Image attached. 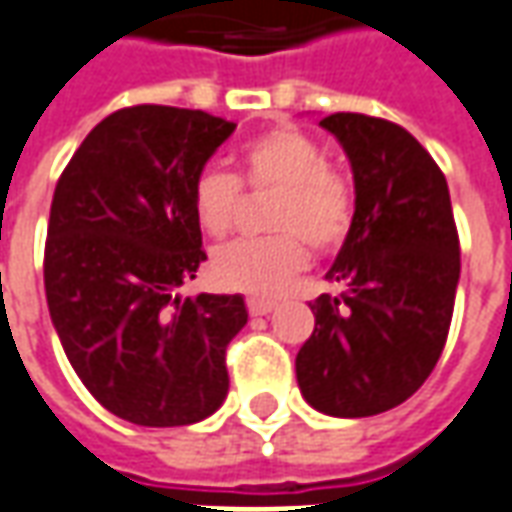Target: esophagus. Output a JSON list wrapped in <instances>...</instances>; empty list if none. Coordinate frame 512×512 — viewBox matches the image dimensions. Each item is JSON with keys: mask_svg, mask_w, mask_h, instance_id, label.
I'll return each instance as SVG.
<instances>
[{"mask_svg": "<svg viewBox=\"0 0 512 512\" xmlns=\"http://www.w3.org/2000/svg\"><path fill=\"white\" fill-rule=\"evenodd\" d=\"M246 308H249V314L252 316H266L277 308V302L266 300V297H249V300H246Z\"/></svg>", "mask_w": 512, "mask_h": 512, "instance_id": "esophagus-1", "label": "esophagus"}]
</instances>
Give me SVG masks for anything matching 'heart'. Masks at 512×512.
<instances>
[{
  "instance_id": "heart-1",
  "label": "heart",
  "mask_w": 512,
  "mask_h": 512,
  "mask_svg": "<svg viewBox=\"0 0 512 512\" xmlns=\"http://www.w3.org/2000/svg\"><path fill=\"white\" fill-rule=\"evenodd\" d=\"M243 173L204 168L193 182L198 227L224 238L241 212L243 188L274 190L269 229L274 235L221 246L210 260L215 283L229 291L274 297L308 266V240L316 252H333L353 224V190L342 173L328 168L322 145L300 128L280 125L246 142Z\"/></svg>"
}]
</instances>
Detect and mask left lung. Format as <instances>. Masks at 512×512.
I'll list each match as a JSON object with an SVG mask.
<instances>
[{
	"mask_svg": "<svg viewBox=\"0 0 512 512\" xmlns=\"http://www.w3.org/2000/svg\"><path fill=\"white\" fill-rule=\"evenodd\" d=\"M356 212L311 302L314 333L297 353L305 401L333 417H370L412 398L443 353L460 283V235L443 170L406 128L339 111Z\"/></svg>",
	"mask_w": 512,
	"mask_h": 512,
	"instance_id": "obj_1",
	"label": "left lung"
}]
</instances>
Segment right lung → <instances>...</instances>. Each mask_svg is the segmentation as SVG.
<instances>
[{
	"label": "right lung",
	"instance_id": "right-lung-1",
	"mask_svg": "<svg viewBox=\"0 0 512 512\" xmlns=\"http://www.w3.org/2000/svg\"><path fill=\"white\" fill-rule=\"evenodd\" d=\"M235 123L128 106L97 123L55 184L44 246L52 325L83 387L137 426H190L229 392L241 294L179 297L207 260L193 182Z\"/></svg>",
	"mask_w": 512,
	"mask_h": 512
}]
</instances>
